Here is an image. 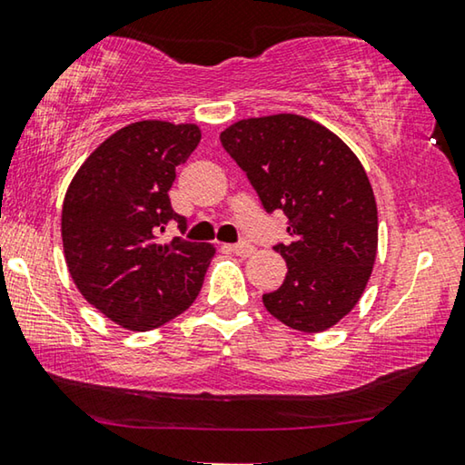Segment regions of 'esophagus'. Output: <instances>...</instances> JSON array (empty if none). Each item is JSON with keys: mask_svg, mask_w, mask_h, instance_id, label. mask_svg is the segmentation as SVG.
<instances>
[{"mask_svg": "<svg viewBox=\"0 0 465 465\" xmlns=\"http://www.w3.org/2000/svg\"><path fill=\"white\" fill-rule=\"evenodd\" d=\"M230 251L238 256H251L254 252V246L251 244V242L242 240V242H238V244H232Z\"/></svg>", "mask_w": 465, "mask_h": 465, "instance_id": "esophagus-1", "label": "esophagus"}]
</instances>
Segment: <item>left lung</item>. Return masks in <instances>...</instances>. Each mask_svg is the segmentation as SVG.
I'll return each instance as SVG.
<instances>
[{"mask_svg":"<svg viewBox=\"0 0 465 465\" xmlns=\"http://www.w3.org/2000/svg\"><path fill=\"white\" fill-rule=\"evenodd\" d=\"M221 143L269 214L288 217V242L273 246L286 280L262 294L275 320L323 331L361 299L378 248V211L361 163L341 137L299 114L246 119Z\"/></svg>","mask_w":465,"mask_h":465,"instance_id":"left-lung-1","label":"left lung"}]
</instances>
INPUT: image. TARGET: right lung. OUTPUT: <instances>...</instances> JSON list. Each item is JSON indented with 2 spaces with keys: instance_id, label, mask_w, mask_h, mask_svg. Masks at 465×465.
<instances>
[{
  "instance_id": "add662e5",
  "label": "right lung",
  "mask_w": 465,
  "mask_h": 465,
  "mask_svg": "<svg viewBox=\"0 0 465 465\" xmlns=\"http://www.w3.org/2000/svg\"><path fill=\"white\" fill-rule=\"evenodd\" d=\"M198 142L196 124L134 123L83 163L66 192L68 272L89 304L127 330L161 328L190 309L203 288L213 248L182 235L158 242L169 223L188 230L169 190Z\"/></svg>"
}]
</instances>
